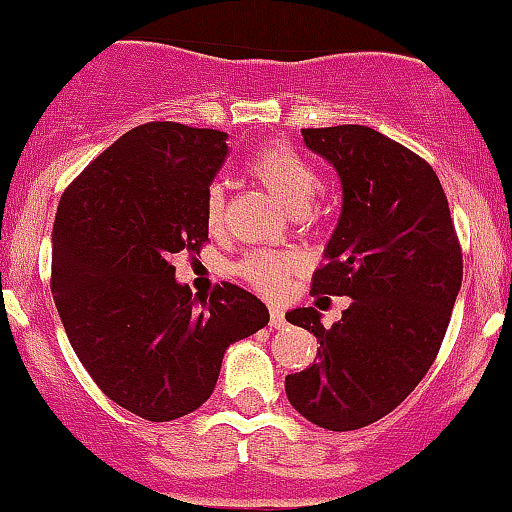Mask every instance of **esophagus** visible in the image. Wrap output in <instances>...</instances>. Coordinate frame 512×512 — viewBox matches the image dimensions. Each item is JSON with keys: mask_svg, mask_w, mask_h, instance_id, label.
<instances>
[{"mask_svg": "<svg viewBox=\"0 0 512 512\" xmlns=\"http://www.w3.org/2000/svg\"><path fill=\"white\" fill-rule=\"evenodd\" d=\"M268 313H271V328L286 326V313H283L281 306H271L268 308Z\"/></svg>", "mask_w": 512, "mask_h": 512, "instance_id": "esophagus-1", "label": "esophagus"}]
</instances>
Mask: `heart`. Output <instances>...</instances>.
Here are the masks:
<instances>
[{"instance_id": "obj_1", "label": "heart", "mask_w": 512, "mask_h": 512, "mask_svg": "<svg viewBox=\"0 0 512 512\" xmlns=\"http://www.w3.org/2000/svg\"><path fill=\"white\" fill-rule=\"evenodd\" d=\"M246 169L291 216L308 214L313 199L321 191L316 169L288 146H263L251 156ZM221 216H224V191L221 186H211L206 194V224L219 226ZM236 271L256 291L278 296L286 288L291 273L296 271V261L291 256L273 254V251H254L236 266Z\"/></svg>"}]
</instances>
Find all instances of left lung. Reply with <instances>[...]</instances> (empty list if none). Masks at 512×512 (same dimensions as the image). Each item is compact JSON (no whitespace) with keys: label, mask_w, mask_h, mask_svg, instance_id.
I'll return each instance as SVG.
<instances>
[{"label":"left lung","mask_w":512,"mask_h":512,"mask_svg":"<svg viewBox=\"0 0 512 512\" xmlns=\"http://www.w3.org/2000/svg\"><path fill=\"white\" fill-rule=\"evenodd\" d=\"M301 134L336 169L343 191L311 291L353 303L331 328L316 308L286 313L321 341L318 361L286 376V396L316 426L356 430L388 416L433 366L463 256L443 186L421 156L371 126Z\"/></svg>","instance_id":"obj_1"}]
</instances>
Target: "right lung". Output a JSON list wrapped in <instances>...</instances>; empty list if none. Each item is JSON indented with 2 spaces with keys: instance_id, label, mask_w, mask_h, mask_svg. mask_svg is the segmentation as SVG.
<instances>
[{
  "instance_id": "right-lung-1",
  "label": "right lung",
  "mask_w": 512,
  "mask_h": 512,
  "mask_svg": "<svg viewBox=\"0 0 512 512\" xmlns=\"http://www.w3.org/2000/svg\"><path fill=\"white\" fill-rule=\"evenodd\" d=\"M229 134L151 121L126 131L64 191L52 229V293L96 386L146 421L209 401L231 343L268 323L254 293L224 283L196 301L171 258L209 241L206 194ZM202 308H198V303Z\"/></svg>"
}]
</instances>
